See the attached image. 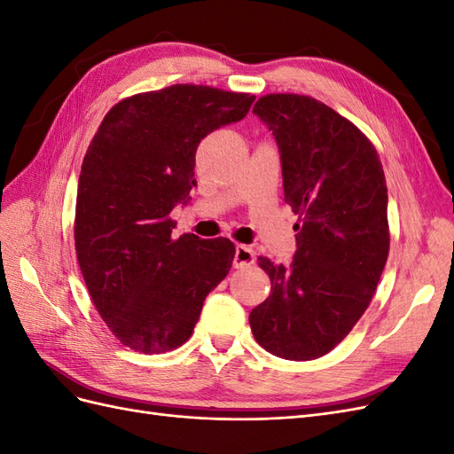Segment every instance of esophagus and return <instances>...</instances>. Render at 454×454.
Listing matches in <instances>:
<instances>
[{"mask_svg": "<svg viewBox=\"0 0 454 454\" xmlns=\"http://www.w3.org/2000/svg\"><path fill=\"white\" fill-rule=\"evenodd\" d=\"M254 263H255V254L250 246L237 244L235 259H232V265H235V269H244V267H250Z\"/></svg>", "mask_w": 454, "mask_h": 454, "instance_id": "34e87169", "label": "esophagus"}]
</instances>
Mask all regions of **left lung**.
Wrapping results in <instances>:
<instances>
[{"label":"left lung","instance_id":"8db88e82","mask_svg":"<svg viewBox=\"0 0 454 454\" xmlns=\"http://www.w3.org/2000/svg\"><path fill=\"white\" fill-rule=\"evenodd\" d=\"M254 114L278 144L295 223L292 265L257 257L270 295L250 312L255 340L284 360L333 350L362 318L388 259V189L375 145L335 109L267 94Z\"/></svg>","mask_w":454,"mask_h":454}]
</instances>
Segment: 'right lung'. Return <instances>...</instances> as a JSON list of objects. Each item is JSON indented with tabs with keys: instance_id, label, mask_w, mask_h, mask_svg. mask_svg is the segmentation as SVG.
<instances>
[{
	"instance_id": "1",
	"label": "right lung",
	"mask_w": 454,
	"mask_h": 454,
	"mask_svg": "<svg viewBox=\"0 0 454 454\" xmlns=\"http://www.w3.org/2000/svg\"><path fill=\"white\" fill-rule=\"evenodd\" d=\"M255 96L204 85L134 94L109 109L87 149L75 252L92 303L122 345L168 352L193 333L235 257L229 239H172L170 212L197 185L202 138L246 117Z\"/></svg>"
}]
</instances>
